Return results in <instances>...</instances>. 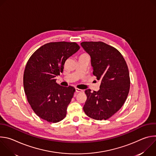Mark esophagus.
<instances>
[{"label":"esophagus","mask_w":156,"mask_h":156,"mask_svg":"<svg viewBox=\"0 0 156 156\" xmlns=\"http://www.w3.org/2000/svg\"><path fill=\"white\" fill-rule=\"evenodd\" d=\"M75 91L76 93H82V92H83V91L82 90H80V89H78V88L75 89Z\"/></svg>","instance_id":"esophagus-1"}]
</instances>
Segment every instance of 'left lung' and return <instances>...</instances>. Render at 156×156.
Listing matches in <instances>:
<instances>
[{
	"label": "left lung",
	"instance_id": "left-lung-1",
	"mask_svg": "<svg viewBox=\"0 0 156 156\" xmlns=\"http://www.w3.org/2000/svg\"><path fill=\"white\" fill-rule=\"evenodd\" d=\"M81 45L91 56L93 75L101 81L98 91H85V114L97 120H107L124 104L130 87L127 64L115 48L98 42H83Z\"/></svg>",
	"mask_w": 156,
	"mask_h": 156
}]
</instances>
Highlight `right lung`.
Listing matches in <instances>:
<instances>
[{
  "mask_svg": "<svg viewBox=\"0 0 156 156\" xmlns=\"http://www.w3.org/2000/svg\"><path fill=\"white\" fill-rule=\"evenodd\" d=\"M80 49L76 42H52L37 49L29 58L23 75L27 100L35 114L48 122L62 120L75 89L58 84L55 78L65 61Z\"/></svg>",
  "mask_w": 156,
  "mask_h": 156,
  "instance_id": "obj_1",
  "label": "right lung"
}]
</instances>
